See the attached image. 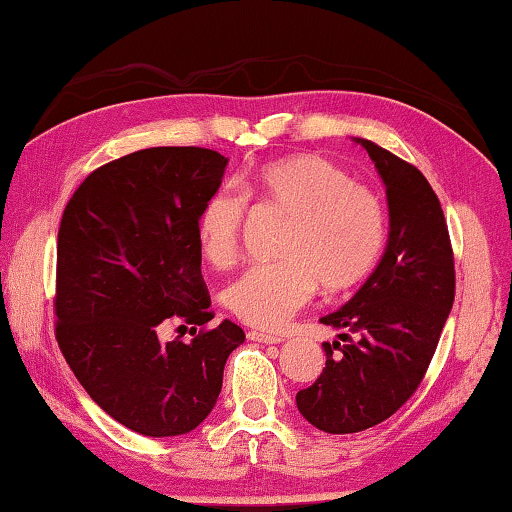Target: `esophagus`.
<instances>
[{
  "label": "esophagus",
  "instance_id": "esophagus-1",
  "mask_svg": "<svg viewBox=\"0 0 512 512\" xmlns=\"http://www.w3.org/2000/svg\"><path fill=\"white\" fill-rule=\"evenodd\" d=\"M247 339H252L256 343H267V345H276V343L285 341L281 334H269V332H260V330H249Z\"/></svg>",
  "mask_w": 512,
  "mask_h": 512
}]
</instances>
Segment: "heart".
Instances as JSON below:
<instances>
[{"label": "heart", "instance_id": "b5f03b06", "mask_svg": "<svg viewBox=\"0 0 512 512\" xmlns=\"http://www.w3.org/2000/svg\"><path fill=\"white\" fill-rule=\"evenodd\" d=\"M247 202L287 216L276 263L249 267L227 287L225 301L240 321L276 330L316 287L343 292L372 274L388 238V214L374 189L356 185L334 162L312 153L289 156L249 173L240 194L218 189L198 211L200 254L216 267L238 256Z\"/></svg>", "mask_w": 512, "mask_h": 512}]
</instances>
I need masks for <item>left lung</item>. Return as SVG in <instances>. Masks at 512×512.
I'll return each mask as SVG.
<instances>
[{
	"mask_svg": "<svg viewBox=\"0 0 512 512\" xmlns=\"http://www.w3.org/2000/svg\"><path fill=\"white\" fill-rule=\"evenodd\" d=\"M356 142L385 182L390 236L359 292L321 318L343 343H323L321 376L296 394L298 412L330 435L368 430L417 392L455 303V256L430 182L372 140Z\"/></svg>",
	"mask_w": 512,
	"mask_h": 512,
	"instance_id": "8db88e82",
	"label": "left lung"
}]
</instances>
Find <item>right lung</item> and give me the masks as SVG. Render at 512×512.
<instances>
[{
	"label": "right lung",
	"mask_w": 512,
	"mask_h": 512,
	"mask_svg": "<svg viewBox=\"0 0 512 512\" xmlns=\"http://www.w3.org/2000/svg\"><path fill=\"white\" fill-rule=\"evenodd\" d=\"M227 158L202 147H151L86 176L57 231L55 339L75 379L122 426L176 437L207 419L236 323L214 330L196 238L198 211L223 182ZM169 320L203 330L165 344Z\"/></svg>",
	"instance_id": "obj_1"
}]
</instances>
